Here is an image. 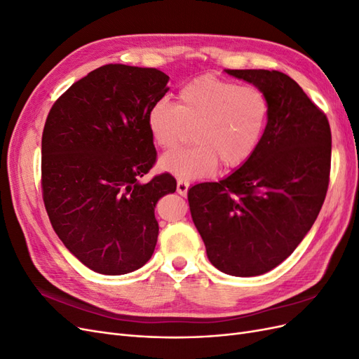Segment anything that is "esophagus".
<instances>
[{"mask_svg":"<svg viewBox=\"0 0 359 359\" xmlns=\"http://www.w3.org/2000/svg\"><path fill=\"white\" fill-rule=\"evenodd\" d=\"M189 187H190L189 181H186V180H178L177 181V191L181 194V196H186L187 191H189Z\"/></svg>","mask_w":359,"mask_h":359,"instance_id":"obj_1","label":"esophagus"}]
</instances>
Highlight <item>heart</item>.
<instances>
[{"instance_id":"heart-1","label":"heart","mask_w":359,"mask_h":359,"mask_svg":"<svg viewBox=\"0 0 359 359\" xmlns=\"http://www.w3.org/2000/svg\"><path fill=\"white\" fill-rule=\"evenodd\" d=\"M269 115L266 95L253 85H238L214 76H202L182 85L177 104L157 102L147 124L154 144L172 149L187 139L194 145L170 151L160 168L180 178H201L220 165L243 166L264 137Z\"/></svg>"}]
</instances>
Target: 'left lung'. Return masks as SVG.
Returning a JSON list of instances; mask_svg holds the SVG:
<instances>
[{
    "mask_svg": "<svg viewBox=\"0 0 359 359\" xmlns=\"http://www.w3.org/2000/svg\"><path fill=\"white\" fill-rule=\"evenodd\" d=\"M253 83L269 103L256 153L219 182L196 184L189 205L210 262L235 277L280 265L311 229L331 170L328 118L277 70H226Z\"/></svg>",
    "mask_w": 359,
    "mask_h": 359,
    "instance_id": "obj_1",
    "label": "left lung"
}]
</instances>
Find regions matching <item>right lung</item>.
Returning <instances> with one entry per match:
<instances>
[{"instance_id": "add662e5", "label": "right lung", "mask_w": 359, "mask_h": 359, "mask_svg": "<svg viewBox=\"0 0 359 359\" xmlns=\"http://www.w3.org/2000/svg\"><path fill=\"white\" fill-rule=\"evenodd\" d=\"M169 76L106 64L50 107L41 136L43 202L53 231L81 262L106 276L144 266L154 253L156 203L177 190L169 173L139 182L157 151L147 116Z\"/></svg>"}]
</instances>
